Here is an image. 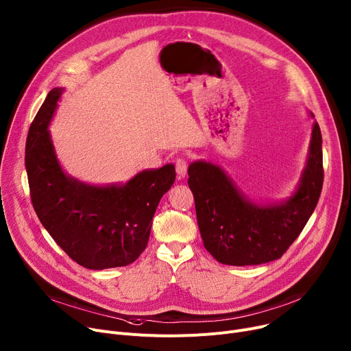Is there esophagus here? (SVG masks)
Here are the masks:
<instances>
[{"label": "esophagus", "instance_id": "34e87169", "mask_svg": "<svg viewBox=\"0 0 351 351\" xmlns=\"http://www.w3.org/2000/svg\"><path fill=\"white\" fill-rule=\"evenodd\" d=\"M176 173L179 178H184L186 171H188V162H186L183 158L176 159Z\"/></svg>", "mask_w": 351, "mask_h": 351}]
</instances>
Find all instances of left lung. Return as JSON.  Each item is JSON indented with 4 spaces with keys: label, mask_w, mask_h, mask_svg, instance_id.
<instances>
[{
    "label": "left lung",
    "mask_w": 351,
    "mask_h": 351,
    "mask_svg": "<svg viewBox=\"0 0 351 351\" xmlns=\"http://www.w3.org/2000/svg\"><path fill=\"white\" fill-rule=\"evenodd\" d=\"M188 175L202 240L215 260L236 267L278 260L298 239L319 202L323 184L319 124H312L306 165L287 199H252L220 165L208 160H193Z\"/></svg>",
    "instance_id": "1"
}]
</instances>
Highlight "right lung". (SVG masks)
Masks as SVG:
<instances>
[{
	"label": "right lung",
	"instance_id": "add662e5",
	"mask_svg": "<svg viewBox=\"0 0 351 351\" xmlns=\"http://www.w3.org/2000/svg\"><path fill=\"white\" fill-rule=\"evenodd\" d=\"M63 91H49L28 132L25 167L34 208L56 244L82 267H125L148 244L158 203L175 182V165L144 169L125 183L95 184L69 175L49 131Z\"/></svg>",
	"mask_w": 351,
	"mask_h": 351
}]
</instances>
